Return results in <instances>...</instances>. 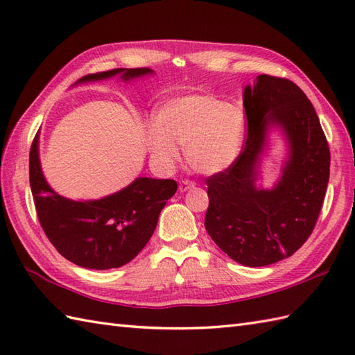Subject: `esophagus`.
Returning a JSON list of instances; mask_svg holds the SVG:
<instances>
[{"mask_svg":"<svg viewBox=\"0 0 355 355\" xmlns=\"http://www.w3.org/2000/svg\"><path fill=\"white\" fill-rule=\"evenodd\" d=\"M195 187V183L193 182H191V180H182V182H180V192H186V191H189V189H193Z\"/></svg>","mask_w":355,"mask_h":355,"instance_id":"obj_1","label":"esophagus"}]
</instances>
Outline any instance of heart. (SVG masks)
I'll use <instances>...</instances> for the list:
<instances>
[{
	"label": "heart",
	"mask_w": 355,
	"mask_h": 355,
	"mask_svg": "<svg viewBox=\"0 0 355 355\" xmlns=\"http://www.w3.org/2000/svg\"><path fill=\"white\" fill-rule=\"evenodd\" d=\"M244 137L243 110L215 96L193 94L163 105L157 123L146 131V148L155 162L172 166L178 160V144L193 171L214 175L236 162Z\"/></svg>",
	"instance_id": "1"
}]
</instances>
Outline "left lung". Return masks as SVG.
Returning <instances> with one entry per match:
<instances>
[{"instance_id": "left-lung-1", "label": "left lung", "mask_w": 355, "mask_h": 355, "mask_svg": "<svg viewBox=\"0 0 355 355\" xmlns=\"http://www.w3.org/2000/svg\"><path fill=\"white\" fill-rule=\"evenodd\" d=\"M247 140L236 162L206 180V230L221 250L247 267L288 258L314 230L329 180V148L305 93L288 79L259 74L244 87ZM279 127L289 146L271 190L255 184L268 131Z\"/></svg>"}]
</instances>
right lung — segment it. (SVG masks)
I'll return each mask as SVG.
<instances>
[{
	"instance_id": "right-lung-1",
	"label": "right lung",
	"mask_w": 355,
	"mask_h": 355,
	"mask_svg": "<svg viewBox=\"0 0 355 355\" xmlns=\"http://www.w3.org/2000/svg\"><path fill=\"white\" fill-rule=\"evenodd\" d=\"M120 76L123 82L154 74L150 69H116L87 74L78 84ZM40 134L30 148V187L41 227L65 259L79 267L108 270L132 261L153 236L177 182L139 177L101 200L74 201L59 195L45 180L40 162Z\"/></svg>"
}]
</instances>
